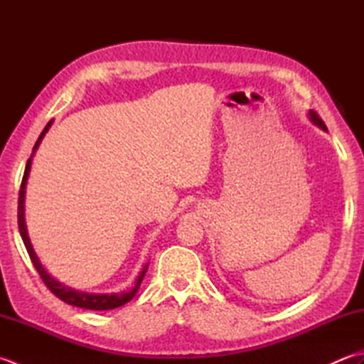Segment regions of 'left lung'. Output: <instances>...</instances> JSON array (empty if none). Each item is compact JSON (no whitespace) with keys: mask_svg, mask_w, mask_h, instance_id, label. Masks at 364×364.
I'll return each mask as SVG.
<instances>
[{"mask_svg":"<svg viewBox=\"0 0 364 364\" xmlns=\"http://www.w3.org/2000/svg\"><path fill=\"white\" fill-rule=\"evenodd\" d=\"M308 117H310V120L314 123L316 127H319L321 129H323V131H327V127H326V123H323L322 120H321V117L318 114H316L314 111H308Z\"/></svg>","mask_w":364,"mask_h":364,"instance_id":"1","label":"left lung"}]
</instances>
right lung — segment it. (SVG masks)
I'll return each mask as SVG.
<instances>
[{
	"label": "right lung",
	"instance_id": "1",
	"mask_svg": "<svg viewBox=\"0 0 364 364\" xmlns=\"http://www.w3.org/2000/svg\"><path fill=\"white\" fill-rule=\"evenodd\" d=\"M51 125H53V120L46 123V127L43 128L41 136H38L37 142H36L34 149H33V153H31V156H29V159L26 162V167H25V175H23L20 194H18V230H20V236L23 239V242H25V247H26V250L29 253V258H31V261H33L36 270L38 272V275L42 277L43 283L48 286V289L54 294V296L59 297L60 300H64L65 304H68V305H73V306H78V308H86V310H94V311L114 310V308H119L122 305H125L127 301H129L131 299L136 296L139 286H141V282L144 280V275L146 272V269H149V262H146V264L142 267L141 274H139L137 278L134 280V284L127 291L112 292V294L82 292V291H76V289L70 288V286H65L64 283H60L59 280H56V278L48 274V270L43 267L41 259H38V257L36 255L34 247H33V244H31V239L28 236L26 219H25V196H26L28 176H29V172H31V164H33L34 154L38 149V145H41L42 139L45 137V134L48 133V129L51 128Z\"/></svg>",
	"mask_w": 364,
	"mask_h": 364
}]
</instances>
